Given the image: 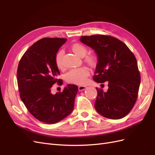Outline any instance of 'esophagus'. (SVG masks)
Instances as JSON below:
<instances>
[{"mask_svg":"<svg viewBox=\"0 0 155 155\" xmlns=\"http://www.w3.org/2000/svg\"><path fill=\"white\" fill-rule=\"evenodd\" d=\"M86 88H87V87H85V86H79V87H78V89H79V91H82L85 90Z\"/></svg>","mask_w":155,"mask_h":155,"instance_id":"esophagus-1","label":"esophagus"}]
</instances>
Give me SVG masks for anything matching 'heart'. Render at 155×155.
<instances>
[{"mask_svg": "<svg viewBox=\"0 0 155 155\" xmlns=\"http://www.w3.org/2000/svg\"><path fill=\"white\" fill-rule=\"evenodd\" d=\"M72 50L79 57H84L87 52V49L85 46L79 43H75L71 46ZM64 54L63 50H60L55 55V63L59 68L63 67L62 58ZM86 61L90 64H94L96 63V59L94 56L89 55L86 57ZM90 74V72L87 68L81 67L74 68L70 70L67 74V80L69 83L77 84V85H83L87 82V77Z\"/></svg>", "mask_w": 155, "mask_h": 155, "instance_id": "b5f03b06", "label": "heart"}]
</instances>
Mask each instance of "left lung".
Instances as JSON below:
<instances>
[{
    "label": "left lung",
    "instance_id": "1",
    "mask_svg": "<svg viewBox=\"0 0 155 155\" xmlns=\"http://www.w3.org/2000/svg\"><path fill=\"white\" fill-rule=\"evenodd\" d=\"M80 41L97 55L94 80L108 81L107 92L96 88V110L107 118H124L133 109L138 97L140 76L136 58L126 45L113 37L82 36Z\"/></svg>",
    "mask_w": 155,
    "mask_h": 155
}]
</instances>
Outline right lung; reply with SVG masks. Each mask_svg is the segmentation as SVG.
<instances>
[{"instance_id": "1", "label": "right lung", "mask_w": 155, "mask_h": 155, "mask_svg": "<svg viewBox=\"0 0 155 155\" xmlns=\"http://www.w3.org/2000/svg\"><path fill=\"white\" fill-rule=\"evenodd\" d=\"M67 39L43 38L22 55L17 69V83L21 100L36 119L48 124L58 123L74 109L77 85L69 84L62 92L51 93L60 74L55 55Z\"/></svg>"}]
</instances>
